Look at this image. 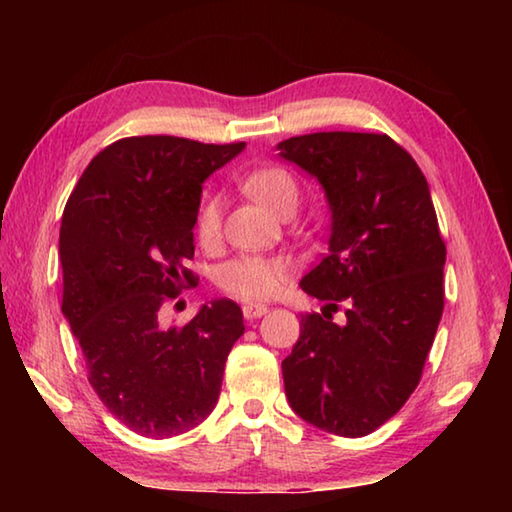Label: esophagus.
Here are the masks:
<instances>
[{
  "instance_id": "34e87169",
  "label": "esophagus",
  "mask_w": 512,
  "mask_h": 512,
  "mask_svg": "<svg viewBox=\"0 0 512 512\" xmlns=\"http://www.w3.org/2000/svg\"><path fill=\"white\" fill-rule=\"evenodd\" d=\"M241 311H244V318L253 320V318H262L266 314V305H253V302H246L244 307H241Z\"/></svg>"
}]
</instances>
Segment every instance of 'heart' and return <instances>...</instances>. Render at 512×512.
<instances>
[{
	"instance_id": "b5f03b06",
	"label": "heart",
	"mask_w": 512,
	"mask_h": 512,
	"mask_svg": "<svg viewBox=\"0 0 512 512\" xmlns=\"http://www.w3.org/2000/svg\"><path fill=\"white\" fill-rule=\"evenodd\" d=\"M244 189L275 216L293 214L300 203L296 178L282 167H264L248 173ZM221 235V201L216 196L203 198L196 216V239L203 248H212ZM287 277V262L280 257L239 255L219 266L216 284L239 300L257 302L271 298Z\"/></svg>"
}]
</instances>
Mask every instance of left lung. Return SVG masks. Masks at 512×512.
I'll return each mask as SVG.
<instances>
[{
	"mask_svg": "<svg viewBox=\"0 0 512 512\" xmlns=\"http://www.w3.org/2000/svg\"><path fill=\"white\" fill-rule=\"evenodd\" d=\"M277 151L323 185L332 210L327 255L300 280L325 307L300 316L284 391L314 427L368 436L420 384L443 316L447 250L427 178L377 133H311ZM339 306L346 316L334 324Z\"/></svg>",
	"mask_w": 512,
	"mask_h": 512,
	"instance_id": "1",
	"label": "left lung"
}]
</instances>
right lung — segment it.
<instances>
[{"mask_svg": "<svg viewBox=\"0 0 512 512\" xmlns=\"http://www.w3.org/2000/svg\"><path fill=\"white\" fill-rule=\"evenodd\" d=\"M244 146L124 137L94 155L65 205L63 314L94 393L140 436H178L212 413L225 359L246 329L228 298L183 327L160 325L164 302L196 282L185 262L205 178Z\"/></svg>", "mask_w": 512, "mask_h": 512, "instance_id": "add662e5", "label": "right lung"}]
</instances>
